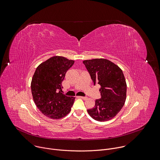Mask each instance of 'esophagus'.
I'll return each mask as SVG.
<instances>
[{"label":"esophagus","mask_w":160,"mask_h":160,"mask_svg":"<svg viewBox=\"0 0 160 160\" xmlns=\"http://www.w3.org/2000/svg\"><path fill=\"white\" fill-rule=\"evenodd\" d=\"M79 98H81V99H87L88 98L86 97V96H78Z\"/></svg>","instance_id":"obj_1"}]
</instances>
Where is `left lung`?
Returning a JSON list of instances; mask_svg holds the SVG:
<instances>
[{"instance_id":"1","label":"left lung","mask_w":160,"mask_h":160,"mask_svg":"<svg viewBox=\"0 0 160 160\" xmlns=\"http://www.w3.org/2000/svg\"><path fill=\"white\" fill-rule=\"evenodd\" d=\"M94 84L101 86V98L95 101L88 114L95 120L106 121L112 119L123 107L126 99L127 85L121 68L106 59L83 61Z\"/></svg>"}]
</instances>
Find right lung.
<instances>
[{
	"label": "right lung",
	"instance_id": "1",
	"mask_svg": "<svg viewBox=\"0 0 160 160\" xmlns=\"http://www.w3.org/2000/svg\"><path fill=\"white\" fill-rule=\"evenodd\" d=\"M74 63L62 56H54L36 68L31 81L34 101L46 116L58 119L68 114L75 98L61 92L66 73Z\"/></svg>",
	"mask_w": 160,
	"mask_h": 160
}]
</instances>
